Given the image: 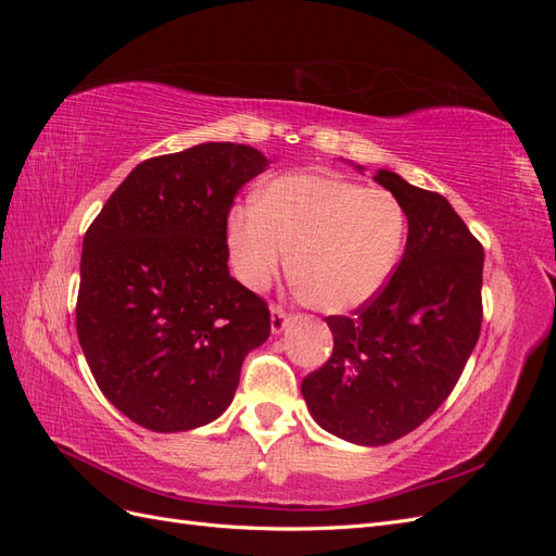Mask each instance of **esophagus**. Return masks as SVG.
<instances>
[{
	"mask_svg": "<svg viewBox=\"0 0 556 556\" xmlns=\"http://www.w3.org/2000/svg\"><path fill=\"white\" fill-rule=\"evenodd\" d=\"M288 323H290V315L285 313L280 306H274L271 308V331L280 333L285 327H288Z\"/></svg>",
	"mask_w": 556,
	"mask_h": 556,
	"instance_id": "esophagus-1",
	"label": "esophagus"
}]
</instances>
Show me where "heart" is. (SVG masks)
I'll return each instance as SVG.
<instances>
[{
    "label": "heart",
    "mask_w": 556,
    "mask_h": 556,
    "mask_svg": "<svg viewBox=\"0 0 556 556\" xmlns=\"http://www.w3.org/2000/svg\"><path fill=\"white\" fill-rule=\"evenodd\" d=\"M406 239L401 201L380 188L290 174L268 182L255 208L229 217V250L248 288H264L288 264L299 292L325 313L371 301L390 280Z\"/></svg>",
    "instance_id": "1"
}]
</instances>
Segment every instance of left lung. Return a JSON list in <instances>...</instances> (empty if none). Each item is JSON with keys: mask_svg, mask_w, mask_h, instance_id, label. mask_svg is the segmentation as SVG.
I'll return each mask as SVG.
<instances>
[{"mask_svg": "<svg viewBox=\"0 0 556 556\" xmlns=\"http://www.w3.org/2000/svg\"><path fill=\"white\" fill-rule=\"evenodd\" d=\"M408 217L396 271L355 315L325 317L333 352L301 382L315 422L343 441L387 445L439 410L482 327L480 241L439 194L380 169Z\"/></svg>", "mask_w": 556, "mask_h": 556, "instance_id": "left-lung-1", "label": "left lung"}]
</instances>
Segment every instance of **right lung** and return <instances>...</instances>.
<instances>
[{
    "label": "right lung",
    "mask_w": 556,
    "mask_h": 556,
    "mask_svg": "<svg viewBox=\"0 0 556 556\" xmlns=\"http://www.w3.org/2000/svg\"><path fill=\"white\" fill-rule=\"evenodd\" d=\"M268 160L201 143L141 162L83 239L76 331L102 394L157 433L204 427L271 333L266 301L229 276L233 197Z\"/></svg>",
    "instance_id": "add662e5"
}]
</instances>
